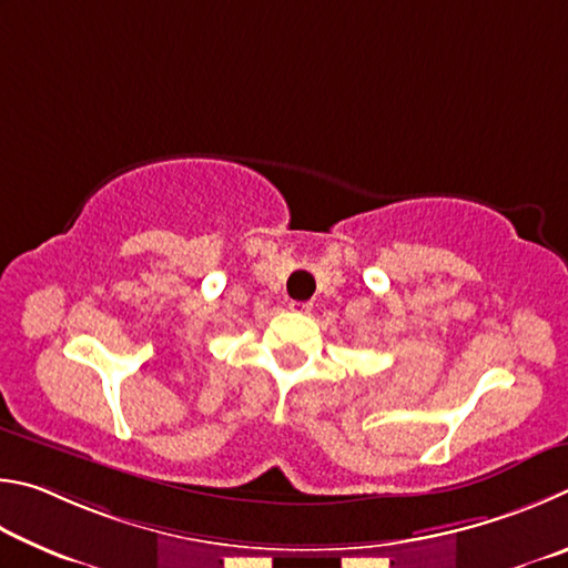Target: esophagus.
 Masks as SVG:
<instances>
[{
	"instance_id": "obj_1",
	"label": "esophagus",
	"mask_w": 568,
	"mask_h": 568,
	"mask_svg": "<svg viewBox=\"0 0 568 568\" xmlns=\"http://www.w3.org/2000/svg\"><path fill=\"white\" fill-rule=\"evenodd\" d=\"M290 310L296 314H310L312 312V304L310 302H292Z\"/></svg>"
}]
</instances>
